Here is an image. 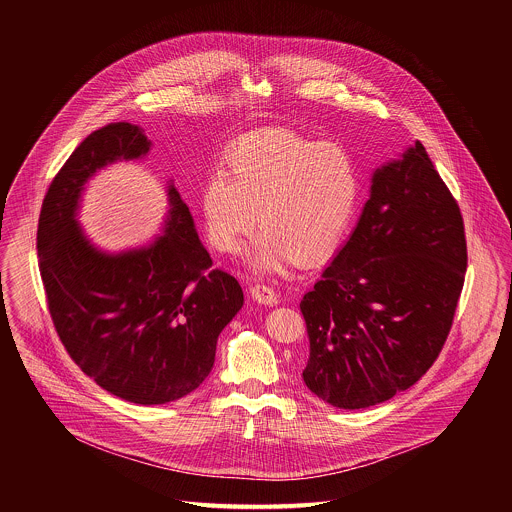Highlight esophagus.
<instances>
[{
	"instance_id": "esophagus-1",
	"label": "esophagus",
	"mask_w": 512,
	"mask_h": 512,
	"mask_svg": "<svg viewBox=\"0 0 512 512\" xmlns=\"http://www.w3.org/2000/svg\"><path fill=\"white\" fill-rule=\"evenodd\" d=\"M250 295H252V299H256L258 303H264V305H274L278 301V292L270 286H264V284L252 286Z\"/></svg>"
}]
</instances>
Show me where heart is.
<instances>
[{"label":"heart","instance_id":"heart-1","mask_svg":"<svg viewBox=\"0 0 512 512\" xmlns=\"http://www.w3.org/2000/svg\"><path fill=\"white\" fill-rule=\"evenodd\" d=\"M361 197L355 155L341 144L290 130L244 136L228 151V169L213 167L201 187L211 244L240 248L258 222L248 264L262 274L286 270L299 256L319 260L343 240Z\"/></svg>","mask_w":512,"mask_h":512}]
</instances>
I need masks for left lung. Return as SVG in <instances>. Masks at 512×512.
Segmentation results:
<instances>
[{"instance_id": "left-lung-1", "label": "left lung", "mask_w": 512, "mask_h": 512, "mask_svg": "<svg viewBox=\"0 0 512 512\" xmlns=\"http://www.w3.org/2000/svg\"><path fill=\"white\" fill-rule=\"evenodd\" d=\"M465 270L459 207L416 142L372 173L353 234L299 303L307 388L343 410L408 390L441 353Z\"/></svg>"}]
</instances>
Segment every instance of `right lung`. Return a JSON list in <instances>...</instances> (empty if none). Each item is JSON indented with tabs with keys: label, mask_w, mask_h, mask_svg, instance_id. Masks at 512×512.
Returning a JSON list of instances; mask_svg holds the SVG:
<instances>
[{
	"label": "right lung",
	"mask_w": 512,
	"mask_h": 512,
	"mask_svg": "<svg viewBox=\"0 0 512 512\" xmlns=\"http://www.w3.org/2000/svg\"><path fill=\"white\" fill-rule=\"evenodd\" d=\"M140 126L92 132L53 179L39 217L37 254L55 329L98 386L134 404H167L199 388L215 365L220 331L242 309L240 284L199 240L189 207L169 183L163 232L118 254L96 248L78 224L84 185L116 161L146 157Z\"/></svg>",
	"instance_id": "right-lung-1"
}]
</instances>
